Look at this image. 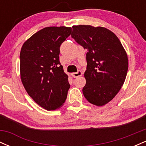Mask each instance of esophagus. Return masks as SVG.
Returning a JSON list of instances; mask_svg holds the SVG:
<instances>
[{
	"instance_id": "esophagus-1",
	"label": "esophagus",
	"mask_w": 146,
	"mask_h": 146,
	"mask_svg": "<svg viewBox=\"0 0 146 146\" xmlns=\"http://www.w3.org/2000/svg\"><path fill=\"white\" fill-rule=\"evenodd\" d=\"M71 75L73 78H78V77L82 76V72L81 71H78V72H76V73H73Z\"/></svg>"
}]
</instances>
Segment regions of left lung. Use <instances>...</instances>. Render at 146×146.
Instances as JSON below:
<instances>
[{
    "mask_svg": "<svg viewBox=\"0 0 146 146\" xmlns=\"http://www.w3.org/2000/svg\"><path fill=\"white\" fill-rule=\"evenodd\" d=\"M71 37L88 51L84 96L92 104H106L124 83L128 68L126 52L116 35L102 27L73 26Z\"/></svg>",
    "mask_w": 146,
    "mask_h": 146,
    "instance_id": "8db88e82",
    "label": "left lung"
}]
</instances>
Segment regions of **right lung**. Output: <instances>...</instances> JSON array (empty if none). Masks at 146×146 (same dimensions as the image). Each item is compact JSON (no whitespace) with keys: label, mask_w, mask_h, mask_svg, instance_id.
<instances>
[{"label":"right lung","mask_w":146,"mask_h":146,"mask_svg":"<svg viewBox=\"0 0 146 146\" xmlns=\"http://www.w3.org/2000/svg\"><path fill=\"white\" fill-rule=\"evenodd\" d=\"M72 29L49 27L40 30L22 46L20 69L22 82L27 93L47 110L59 108L67 97L68 75L60 62V47Z\"/></svg>","instance_id":"right-lung-1"}]
</instances>
